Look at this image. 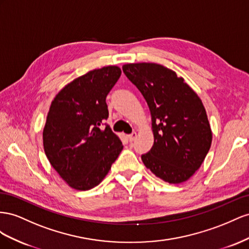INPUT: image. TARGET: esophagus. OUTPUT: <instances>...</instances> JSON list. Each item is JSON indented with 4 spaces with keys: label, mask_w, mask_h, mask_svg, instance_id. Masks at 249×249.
I'll return each instance as SVG.
<instances>
[{
    "label": "esophagus",
    "mask_w": 249,
    "mask_h": 249,
    "mask_svg": "<svg viewBox=\"0 0 249 249\" xmlns=\"http://www.w3.org/2000/svg\"><path fill=\"white\" fill-rule=\"evenodd\" d=\"M137 139V132L136 131H133V132H131L129 136H128V140H129V142L131 143V142H133L134 140Z\"/></svg>",
    "instance_id": "1"
}]
</instances>
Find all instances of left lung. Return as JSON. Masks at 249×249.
<instances>
[{"label": "left lung", "mask_w": 249, "mask_h": 249, "mask_svg": "<svg viewBox=\"0 0 249 249\" xmlns=\"http://www.w3.org/2000/svg\"><path fill=\"white\" fill-rule=\"evenodd\" d=\"M122 69L151 112L154 144L142 155L144 165L166 182L188 180L200 168L212 144L200 98L183 78L158 63H128Z\"/></svg>", "instance_id": "1"}]
</instances>
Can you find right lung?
<instances>
[{
    "instance_id": "right-lung-1",
    "label": "right lung",
    "mask_w": 249,
    "mask_h": 249,
    "mask_svg": "<svg viewBox=\"0 0 249 249\" xmlns=\"http://www.w3.org/2000/svg\"><path fill=\"white\" fill-rule=\"evenodd\" d=\"M121 73L116 66L89 71L67 84L50 106L42 132L45 153L71 188L98 186L122 151V142L104 123L106 96Z\"/></svg>"
}]
</instances>
